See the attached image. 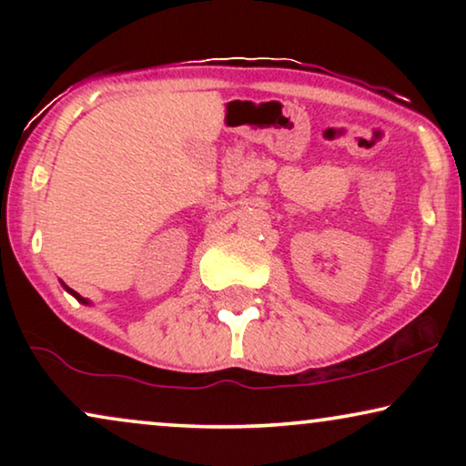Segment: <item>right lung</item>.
I'll use <instances>...</instances> for the list:
<instances>
[{
  "label": "right lung",
  "mask_w": 466,
  "mask_h": 466,
  "mask_svg": "<svg viewBox=\"0 0 466 466\" xmlns=\"http://www.w3.org/2000/svg\"><path fill=\"white\" fill-rule=\"evenodd\" d=\"M67 290H69V289H67ZM69 292H72V295H74L76 299H78V301H82V303H86V301H85V299H82L80 295H76V292H74V290H69Z\"/></svg>",
  "instance_id": "1"
}]
</instances>
